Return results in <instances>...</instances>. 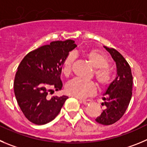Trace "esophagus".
Instances as JSON below:
<instances>
[{
	"instance_id": "obj_1",
	"label": "esophagus",
	"mask_w": 147,
	"mask_h": 147,
	"mask_svg": "<svg viewBox=\"0 0 147 147\" xmlns=\"http://www.w3.org/2000/svg\"><path fill=\"white\" fill-rule=\"evenodd\" d=\"M80 101L81 103H83V105H88V104L91 103V101H90V100H80Z\"/></svg>"
}]
</instances>
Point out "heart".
Returning a JSON list of instances; mask_svg holds the SVG:
<instances>
[{"label": "heart", "instance_id": "obj_1", "mask_svg": "<svg viewBox=\"0 0 147 147\" xmlns=\"http://www.w3.org/2000/svg\"><path fill=\"white\" fill-rule=\"evenodd\" d=\"M85 57L90 65L95 68L94 75L98 86L101 88L107 86L111 80V72L107 67V59L101 52L94 49L86 52ZM75 59L74 53H69L64 59L62 64V72L65 76L68 77L71 74ZM65 91L72 96L84 98L95 94L96 86L92 81H86L75 78L66 85Z\"/></svg>", "mask_w": 147, "mask_h": 147}]
</instances>
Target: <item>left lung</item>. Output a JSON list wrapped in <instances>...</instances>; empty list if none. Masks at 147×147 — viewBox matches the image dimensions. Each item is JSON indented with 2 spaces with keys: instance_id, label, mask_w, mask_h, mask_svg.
<instances>
[{
  "instance_id": "8db88e82",
  "label": "left lung",
  "mask_w": 147,
  "mask_h": 147,
  "mask_svg": "<svg viewBox=\"0 0 147 147\" xmlns=\"http://www.w3.org/2000/svg\"><path fill=\"white\" fill-rule=\"evenodd\" d=\"M105 48L115 61L117 75L104 94L102 99L105 102L102 103V106H105V109L96 121L109 125L118 121L129 105L132 97L133 76L130 65L124 57L115 49Z\"/></svg>"
}]
</instances>
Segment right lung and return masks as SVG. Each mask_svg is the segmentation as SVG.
Listing matches in <instances>:
<instances>
[{
    "label": "right lung",
    "instance_id": "obj_1",
    "mask_svg": "<svg viewBox=\"0 0 147 147\" xmlns=\"http://www.w3.org/2000/svg\"><path fill=\"white\" fill-rule=\"evenodd\" d=\"M77 47L75 41H53L27 53L17 68L13 89L18 105L26 118L36 125L52 121L68 97H48L53 90H61V69L69 52Z\"/></svg>",
    "mask_w": 147,
    "mask_h": 147
}]
</instances>
